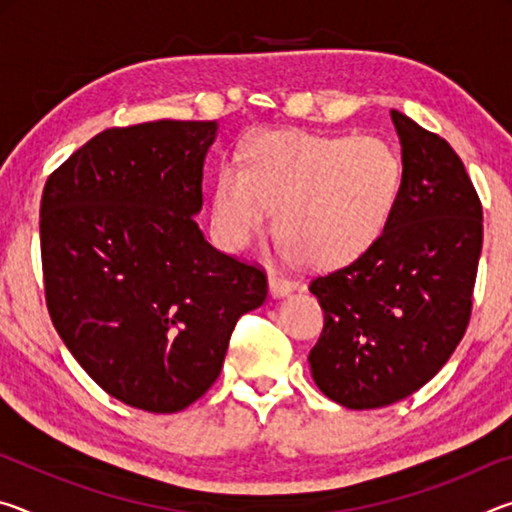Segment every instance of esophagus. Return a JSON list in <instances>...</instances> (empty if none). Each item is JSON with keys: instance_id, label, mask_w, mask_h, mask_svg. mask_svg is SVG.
<instances>
[{"instance_id": "obj_1", "label": "esophagus", "mask_w": 512, "mask_h": 512, "mask_svg": "<svg viewBox=\"0 0 512 512\" xmlns=\"http://www.w3.org/2000/svg\"><path fill=\"white\" fill-rule=\"evenodd\" d=\"M268 287H271L273 298H282V296H289V293L296 289L298 284L293 282V280H289V277L271 273V275H268Z\"/></svg>"}]
</instances>
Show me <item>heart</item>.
<instances>
[{
  "instance_id": "obj_1",
  "label": "heart",
  "mask_w": 512,
  "mask_h": 512,
  "mask_svg": "<svg viewBox=\"0 0 512 512\" xmlns=\"http://www.w3.org/2000/svg\"><path fill=\"white\" fill-rule=\"evenodd\" d=\"M244 164H221L212 194L219 244L241 250L275 207L282 253L305 266H339L377 244L402 194L404 169L381 137L259 131Z\"/></svg>"
}]
</instances>
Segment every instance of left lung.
I'll return each instance as SVG.
<instances>
[{
  "label": "left lung",
  "instance_id": "8db88e82",
  "mask_svg": "<svg viewBox=\"0 0 512 512\" xmlns=\"http://www.w3.org/2000/svg\"><path fill=\"white\" fill-rule=\"evenodd\" d=\"M402 194L384 235L348 266L311 280L325 311L311 377L345 409H379L422 388L452 357L472 314L483 210L443 137L391 110Z\"/></svg>",
  "mask_w": 512,
  "mask_h": 512
}]
</instances>
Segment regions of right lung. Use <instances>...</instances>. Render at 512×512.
Instances as JSON below:
<instances>
[{
    "label": "right lung",
    "instance_id": "1",
    "mask_svg": "<svg viewBox=\"0 0 512 512\" xmlns=\"http://www.w3.org/2000/svg\"><path fill=\"white\" fill-rule=\"evenodd\" d=\"M216 121L108 128L47 178L40 250L56 332L108 395L176 413L219 377L266 273L207 244L203 164Z\"/></svg>",
    "mask_w": 512,
    "mask_h": 512
}]
</instances>
